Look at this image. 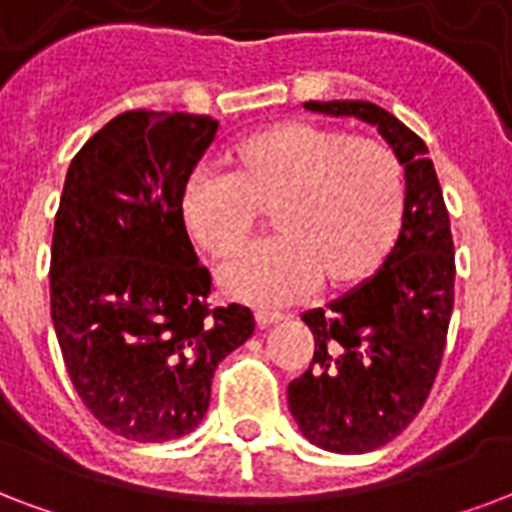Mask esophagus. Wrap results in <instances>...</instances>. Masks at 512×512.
<instances>
[{
    "label": "esophagus",
    "instance_id": "1",
    "mask_svg": "<svg viewBox=\"0 0 512 512\" xmlns=\"http://www.w3.org/2000/svg\"><path fill=\"white\" fill-rule=\"evenodd\" d=\"M278 321H283V315L280 313H270V310H256V324L264 329V326H272L278 324Z\"/></svg>",
    "mask_w": 512,
    "mask_h": 512
}]
</instances>
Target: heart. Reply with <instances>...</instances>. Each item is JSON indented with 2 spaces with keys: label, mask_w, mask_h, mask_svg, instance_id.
I'll return each mask as SVG.
<instances>
[{
  "label": "heart",
  "mask_w": 512,
  "mask_h": 512,
  "mask_svg": "<svg viewBox=\"0 0 512 512\" xmlns=\"http://www.w3.org/2000/svg\"><path fill=\"white\" fill-rule=\"evenodd\" d=\"M226 172L199 167L180 197L191 242L224 259L270 210L275 240L237 253L218 288L245 305L272 307L321 280L343 291L367 280L394 251L407 213L397 153L340 129L286 121L245 134L224 156Z\"/></svg>",
  "instance_id": "heart-1"
}]
</instances>
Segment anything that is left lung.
<instances>
[{"mask_svg": "<svg viewBox=\"0 0 512 512\" xmlns=\"http://www.w3.org/2000/svg\"><path fill=\"white\" fill-rule=\"evenodd\" d=\"M305 107L375 126L405 167L407 213L394 251L372 278L302 315L315 353L288 383V410L310 443L367 453L418 416L440 370L456 278L451 221L424 140L399 118L361 99Z\"/></svg>", "mask_w": 512, "mask_h": 512, "instance_id": "1", "label": "left lung"}]
</instances>
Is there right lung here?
<instances>
[{"mask_svg":"<svg viewBox=\"0 0 512 512\" xmlns=\"http://www.w3.org/2000/svg\"><path fill=\"white\" fill-rule=\"evenodd\" d=\"M210 115H115L67 169L51 251V318L72 386L110 432L167 443L194 432L218 361L256 329L207 307L210 272L180 197L210 148Z\"/></svg>","mask_w":512,"mask_h":512,"instance_id":"add662e5","label":"right lung"}]
</instances>
